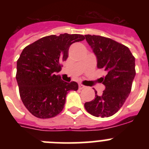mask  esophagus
Instances as JSON below:
<instances>
[{
	"label": "esophagus",
	"instance_id": "1",
	"mask_svg": "<svg viewBox=\"0 0 149 149\" xmlns=\"http://www.w3.org/2000/svg\"><path fill=\"white\" fill-rule=\"evenodd\" d=\"M86 87L85 86H84L83 84H79V89H84V88Z\"/></svg>",
	"mask_w": 149,
	"mask_h": 149
}]
</instances>
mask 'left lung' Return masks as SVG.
I'll return each instance as SVG.
<instances>
[{
	"instance_id": "1",
	"label": "left lung",
	"mask_w": 149,
	"mask_h": 149,
	"mask_svg": "<svg viewBox=\"0 0 149 149\" xmlns=\"http://www.w3.org/2000/svg\"><path fill=\"white\" fill-rule=\"evenodd\" d=\"M86 40L97 58V67L107 75L101 77L105 86L101 95L95 93L93 101L86 102V111L94 116L109 117L118 112L131 93L136 75L135 58L124 45L101 36L85 35Z\"/></svg>"
}]
</instances>
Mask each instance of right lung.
<instances>
[{"label":"right lung","instance_id":"1","mask_svg":"<svg viewBox=\"0 0 149 149\" xmlns=\"http://www.w3.org/2000/svg\"><path fill=\"white\" fill-rule=\"evenodd\" d=\"M85 39L63 33L41 38L24 48L17 61L16 80L21 99L30 113L49 119L63 110L68 91L78 89L74 81H63L60 63L67 60L72 44Z\"/></svg>","mask_w":149,"mask_h":149}]
</instances>
